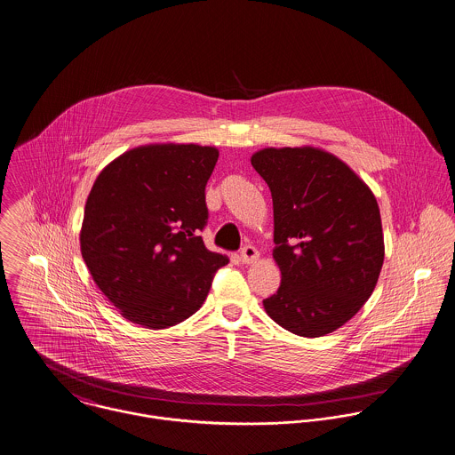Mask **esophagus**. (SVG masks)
<instances>
[{
	"instance_id": "34e87169",
	"label": "esophagus",
	"mask_w": 455,
	"mask_h": 455,
	"mask_svg": "<svg viewBox=\"0 0 455 455\" xmlns=\"http://www.w3.org/2000/svg\"><path fill=\"white\" fill-rule=\"evenodd\" d=\"M259 259V251H257V248L253 247V245H245V247L242 248V251H240V260L243 262V264H251V262H255Z\"/></svg>"
}]
</instances>
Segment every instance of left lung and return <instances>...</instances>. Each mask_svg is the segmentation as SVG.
<instances>
[{"label": "left lung", "instance_id": "8db88e82", "mask_svg": "<svg viewBox=\"0 0 455 455\" xmlns=\"http://www.w3.org/2000/svg\"><path fill=\"white\" fill-rule=\"evenodd\" d=\"M251 166L273 196L282 285L264 299L285 331L322 337L351 320L377 285L384 262L380 212L369 186L316 148H266Z\"/></svg>", "mask_w": 455, "mask_h": 455}]
</instances>
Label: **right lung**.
I'll use <instances>...</instances> for the list:
<instances>
[{
	"mask_svg": "<svg viewBox=\"0 0 455 455\" xmlns=\"http://www.w3.org/2000/svg\"><path fill=\"white\" fill-rule=\"evenodd\" d=\"M217 158L215 148L198 144L140 146L93 182L80 235L83 260L132 323L156 331L184 322L229 262L200 236Z\"/></svg>",
	"mask_w": 455,
	"mask_h": 455,
	"instance_id": "add662e5",
	"label": "right lung"
}]
</instances>
